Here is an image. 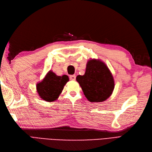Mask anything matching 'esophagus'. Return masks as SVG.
Masks as SVG:
<instances>
[{
	"mask_svg": "<svg viewBox=\"0 0 152 152\" xmlns=\"http://www.w3.org/2000/svg\"><path fill=\"white\" fill-rule=\"evenodd\" d=\"M70 80H76V76L75 75H71L69 76Z\"/></svg>",
	"mask_w": 152,
	"mask_h": 152,
	"instance_id": "esophagus-1",
	"label": "esophagus"
}]
</instances>
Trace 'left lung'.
I'll return each instance as SVG.
<instances>
[{
  "label": "left lung",
  "instance_id": "obj_1",
  "mask_svg": "<svg viewBox=\"0 0 152 152\" xmlns=\"http://www.w3.org/2000/svg\"><path fill=\"white\" fill-rule=\"evenodd\" d=\"M80 84L86 98L92 103L103 102L112 95L115 82L108 66L99 59L88 60L84 75H78Z\"/></svg>",
  "mask_w": 152,
  "mask_h": 152
}]
</instances>
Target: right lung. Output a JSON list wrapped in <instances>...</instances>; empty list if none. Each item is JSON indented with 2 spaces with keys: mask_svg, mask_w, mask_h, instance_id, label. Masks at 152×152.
<instances>
[{
  "mask_svg": "<svg viewBox=\"0 0 152 152\" xmlns=\"http://www.w3.org/2000/svg\"><path fill=\"white\" fill-rule=\"evenodd\" d=\"M69 80L67 75L58 76L51 70L43 80L37 83V91L40 98L48 102L56 101Z\"/></svg>",
  "mask_w": 152,
  "mask_h": 152,
  "instance_id": "right-lung-1",
  "label": "right lung"
}]
</instances>
